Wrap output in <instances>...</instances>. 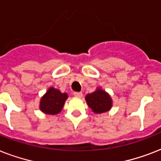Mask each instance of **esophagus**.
<instances>
[{
  "label": "esophagus",
  "mask_w": 161,
  "mask_h": 161,
  "mask_svg": "<svg viewBox=\"0 0 161 161\" xmlns=\"http://www.w3.org/2000/svg\"><path fill=\"white\" fill-rule=\"evenodd\" d=\"M73 95L75 96V97H78V98H81L83 96V93H81V92H74Z\"/></svg>",
  "instance_id": "esophagus-1"
}]
</instances>
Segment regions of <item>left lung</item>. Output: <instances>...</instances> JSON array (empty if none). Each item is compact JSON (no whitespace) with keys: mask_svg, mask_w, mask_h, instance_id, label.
<instances>
[{"mask_svg":"<svg viewBox=\"0 0 161 161\" xmlns=\"http://www.w3.org/2000/svg\"><path fill=\"white\" fill-rule=\"evenodd\" d=\"M85 99L88 107L91 108L95 114L107 112L112 107V98L108 93L102 90L101 88H97L93 93L86 95Z\"/></svg>","mask_w":161,"mask_h":161,"instance_id":"8db88e82","label":"left lung"}]
</instances>
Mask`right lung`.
Returning <instances> with one entry per match:
<instances>
[{
  "instance_id": "1",
  "label": "right lung",
  "mask_w": 161,
  "mask_h": 161,
  "mask_svg": "<svg viewBox=\"0 0 161 161\" xmlns=\"http://www.w3.org/2000/svg\"><path fill=\"white\" fill-rule=\"evenodd\" d=\"M66 93H61L58 89L49 88L40 101V109L47 114H57L61 112L68 98Z\"/></svg>"
}]
</instances>
